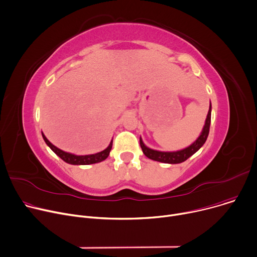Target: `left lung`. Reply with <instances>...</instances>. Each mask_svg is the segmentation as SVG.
Listing matches in <instances>:
<instances>
[{
    "mask_svg": "<svg viewBox=\"0 0 257 257\" xmlns=\"http://www.w3.org/2000/svg\"><path fill=\"white\" fill-rule=\"evenodd\" d=\"M210 115H212V103H209V110L205 119V123L200 133V136L188 147L180 150H176V152H160V150H155L147 147L144 144L142 138L140 137V146L142 148L143 154L150 160H154L161 163H166V164H179V163L185 162L195 153H197L198 150L202 147V145L205 143L209 133Z\"/></svg>",
    "mask_w": 257,
    "mask_h": 257,
    "instance_id": "1",
    "label": "left lung"
}]
</instances>
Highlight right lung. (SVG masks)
<instances>
[{
  "mask_svg": "<svg viewBox=\"0 0 257 257\" xmlns=\"http://www.w3.org/2000/svg\"><path fill=\"white\" fill-rule=\"evenodd\" d=\"M42 134V138L44 140V142L47 143V145L53 150V152L59 157L61 158L64 162L71 164V165H90V164H95V163H99L104 161L107 159L110 155V152L112 149V145H113V140H111L109 146L105 148L104 150L100 153L94 154V155H86V156H77V155H73L70 153H66L64 150H61L60 148L56 147L55 145H53L48 139L45 137L44 134L41 132Z\"/></svg>",
  "mask_w": 257,
  "mask_h": 257,
  "instance_id": "add662e5",
  "label": "right lung"
}]
</instances>
